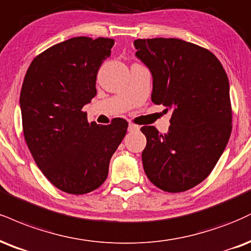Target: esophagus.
<instances>
[{
  "mask_svg": "<svg viewBox=\"0 0 251 251\" xmlns=\"http://www.w3.org/2000/svg\"><path fill=\"white\" fill-rule=\"evenodd\" d=\"M139 126L135 125V124H129L128 125V131L129 132H134V131H139Z\"/></svg>",
  "mask_w": 251,
  "mask_h": 251,
  "instance_id": "1",
  "label": "esophagus"
}]
</instances>
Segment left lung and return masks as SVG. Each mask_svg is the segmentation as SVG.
Instances as JSON below:
<instances>
[{
	"label": "left lung",
	"instance_id": "left-lung-1",
	"mask_svg": "<svg viewBox=\"0 0 251 251\" xmlns=\"http://www.w3.org/2000/svg\"><path fill=\"white\" fill-rule=\"evenodd\" d=\"M134 47L152 72V101L172 110L168 133L141 127L144 171L162 191L186 192L212 173L230 137L227 74L212 51L182 39L139 38Z\"/></svg>",
	"mask_w": 251,
	"mask_h": 251
}]
</instances>
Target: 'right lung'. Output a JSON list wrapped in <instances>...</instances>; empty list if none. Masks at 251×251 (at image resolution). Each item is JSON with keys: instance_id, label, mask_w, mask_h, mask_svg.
<instances>
[{"instance_id": "1", "label": "right lung", "mask_w": 251, "mask_h": 251, "mask_svg": "<svg viewBox=\"0 0 251 251\" xmlns=\"http://www.w3.org/2000/svg\"><path fill=\"white\" fill-rule=\"evenodd\" d=\"M113 44L112 38H70L36 56L24 76V139L44 176L68 194H86L104 183L127 131L123 118L97 125L83 111L96 96L97 74Z\"/></svg>"}]
</instances>
